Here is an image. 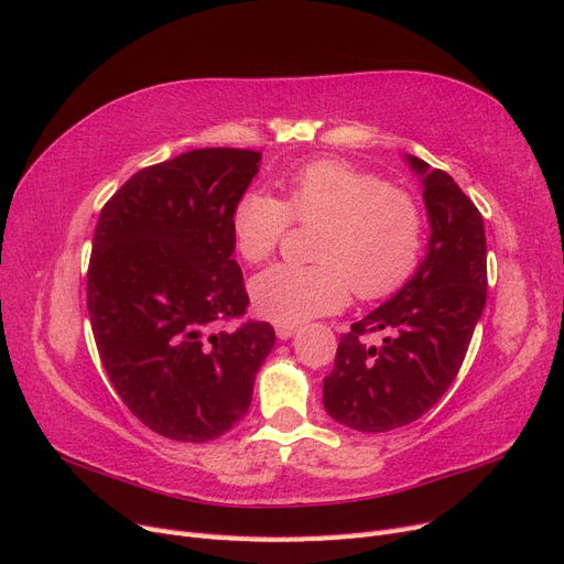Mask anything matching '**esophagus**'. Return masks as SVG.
Wrapping results in <instances>:
<instances>
[{"mask_svg": "<svg viewBox=\"0 0 564 564\" xmlns=\"http://www.w3.org/2000/svg\"><path fill=\"white\" fill-rule=\"evenodd\" d=\"M275 332H278V338L289 340V338H292V336L299 332V327H296V324H278Z\"/></svg>", "mask_w": 564, "mask_h": 564, "instance_id": "obj_1", "label": "esophagus"}]
</instances>
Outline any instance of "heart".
Instances as JSON below:
<instances>
[{
    "instance_id": "b5f03b06",
    "label": "heart",
    "mask_w": 564,
    "mask_h": 564,
    "mask_svg": "<svg viewBox=\"0 0 564 564\" xmlns=\"http://www.w3.org/2000/svg\"><path fill=\"white\" fill-rule=\"evenodd\" d=\"M296 224L319 228L317 265H272L249 282L256 313L278 324H303L336 313L352 292L386 299L412 278L423 247L416 202L357 169L319 160L286 178V202L251 187L232 209V240L249 263H261Z\"/></svg>"
}]
</instances>
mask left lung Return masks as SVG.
I'll return each mask as SVG.
<instances>
[{"mask_svg":"<svg viewBox=\"0 0 564 564\" xmlns=\"http://www.w3.org/2000/svg\"><path fill=\"white\" fill-rule=\"evenodd\" d=\"M423 187L429 245L416 270L377 311L340 334L322 381L327 414L346 429L386 433L421 419L454 383L487 301L485 224L454 178L402 155ZM383 330L381 347L359 338Z\"/></svg>","mask_w":564,"mask_h":564,"instance_id":"8db88e82","label":"left lung"}]
</instances>
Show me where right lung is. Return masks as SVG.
I'll use <instances>...</instances> for the list:
<instances>
[{"instance_id":"add662e5","label":"right lung","mask_w":564,"mask_h":564,"mask_svg":"<svg viewBox=\"0 0 564 564\" xmlns=\"http://www.w3.org/2000/svg\"><path fill=\"white\" fill-rule=\"evenodd\" d=\"M259 166L253 150L183 152L133 174L98 218L87 308L100 362L169 440H216L242 421L275 346L268 322L218 332L249 305L230 224Z\"/></svg>"}]
</instances>
